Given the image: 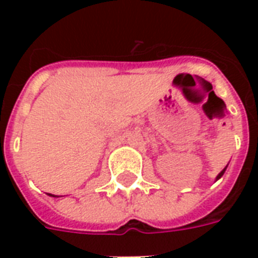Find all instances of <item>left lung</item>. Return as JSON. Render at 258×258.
Wrapping results in <instances>:
<instances>
[{
    "instance_id": "left-lung-1",
    "label": "left lung",
    "mask_w": 258,
    "mask_h": 258,
    "mask_svg": "<svg viewBox=\"0 0 258 258\" xmlns=\"http://www.w3.org/2000/svg\"><path fill=\"white\" fill-rule=\"evenodd\" d=\"M226 167H228V165H226ZM226 167H225V169H224V170H222V171H221V172H220V174H218V175H217L216 180H218V179H220V178H221V176L224 175V172H225V171H226Z\"/></svg>"
}]
</instances>
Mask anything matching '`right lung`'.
Segmentation results:
<instances>
[{"mask_svg":"<svg viewBox=\"0 0 258 258\" xmlns=\"http://www.w3.org/2000/svg\"><path fill=\"white\" fill-rule=\"evenodd\" d=\"M48 196H50V197H58V196H53V194H48Z\"/></svg>","mask_w":258,"mask_h":258,"instance_id":"right-lung-1","label":"right lung"}]
</instances>
